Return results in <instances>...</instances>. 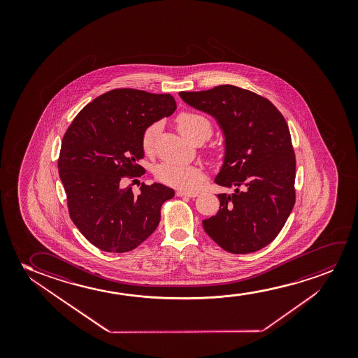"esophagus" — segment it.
<instances>
[{"mask_svg": "<svg viewBox=\"0 0 358 358\" xmlns=\"http://www.w3.org/2000/svg\"><path fill=\"white\" fill-rule=\"evenodd\" d=\"M177 196H188V198H194V196H198V193H191V192H185V191H177L176 192Z\"/></svg>", "mask_w": 358, "mask_h": 358, "instance_id": "esophagus-1", "label": "esophagus"}]
</instances>
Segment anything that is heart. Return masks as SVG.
I'll return each instance as SVG.
<instances>
[{
  "label": "heart",
  "instance_id": "obj_1",
  "mask_svg": "<svg viewBox=\"0 0 358 358\" xmlns=\"http://www.w3.org/2000/svg\"><path fill=\"white\" fill-rule=\"evenodd\" d=\"M176 127L183 137L191 141L196 136L208 138L211 134V124L208 118L199 113H182L176 118ZM160 131V123L149 124L142 134V148L144 152H150L157 134ZM157 180L169 186L181 188L185 191H196L201 186L204 173L199 167L188 164H171L162 162L155 169Z\"/></svg>",
  "mask_w": 358,
  "mask_h": 358
}]
</instances>
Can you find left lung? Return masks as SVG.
I'll return each mask as SVG.
<instances>
[{
	"label": "left lung",
	"instance_id": "8db88e82",
	"mask_svg": "<svg viewBox=\"0 0 358 358\" xmlns=\"http://www.w3.org/2000/svg\"><path fill=\"white\" fill-rule=\"evenodd\" d=\"M192 108L210 115L224 136L216 185L220 209L203 227L222 250L247 255L269 245L294 206L296 159L289 126L268 99L235 85L181 92Z\"/></svg>",
	"mask_w": 358,
	"mask_h": 358
}]
</instances>
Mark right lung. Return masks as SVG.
<instances>
[{"label": "right lung", "mask_w": 358, "mask_h": 358, "mask_svg": "<svg viewBox=\"0 0 358 358\" xmlns=\"http://www.w3.org/2000/svg\"><path fill=\"white\" fill-rule=\"evenodd\" d=\"M177 105L170 94L113 89L88 103L64 133L59 157V178L69 215L84 237L110 253L134 250L155 231L164 201L175 191L154 182L138 196L128 176H142V134Z\"/></svg>", "instance_id": "right-lung-1"}]
</instances>
